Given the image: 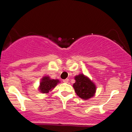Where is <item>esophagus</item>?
Here are the masks:
<instances>
[{
	"label": "esophagus",
	"mask_w": 132,
	"mask_h": 132,
	"mask_svg": "<svg viewBox=\"0 0 132 132\" xmlns=\"http://www.w3.org/2000/svg\"><path fill=\"white\" fill-rule=\"evenodd\" d=\"M69 81V79H65L63 80V82L64 83H68Z\"/></svg>",
	"instance_id": "34e87169"
}]
</instances>
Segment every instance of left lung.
<instances>
[{
	"label": "left lung",
	"instance_id": "left-lung-1",
	"mask_svg": "<svg viewBox=\"0 0 132 132\" xmlns=\"http://www.w3.org/2000/svg\"><path fill=\"white\" fill-rule=\"evenodd\" d=\"M76 82L73 87L77 95L82 99H89L95 95L96 92V86L88 77L80 73L75 76Z\"/></svg>",
	"mask_w": 132,
	"mask_h": 132
}]
</instances>
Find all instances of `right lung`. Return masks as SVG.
<instances>
[{
	"mask_svg": "<svg viewBox=\"0 0 132 132\" xmlns=\"http://www.w3.org/2000/svg\"><path fill=\"white\" fill-rule=\"evenodd\" d=\"M59 82V79H51L50 77L45 76L41 79L39 89L42 93H48L51 91Z\"/></svg>",
	"mask_w": 132,
	"mask_h": 132,
	"instance_id": "right-lung-1",
	"label": "right lung"
}]
</instances>
